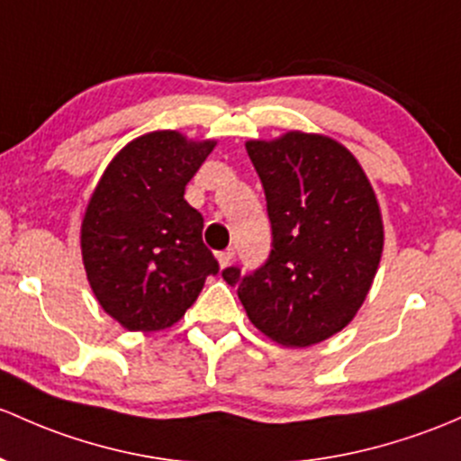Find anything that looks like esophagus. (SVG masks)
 <instances>
[{
  "mask_svg": "<svg viewBox=\"0 0 461 461\" xmlns=\"http://www.w3.org/2000/svg\"><path fill=\"white\" fill-rule=\"evenodd\" d=\"M234 256H236V251L234 249H225V251H218V265H221V267H227V265H231V260H234Z\"/></svg>",
  "mask_w": 461,
  "mask_h": 461,
  "instance_id": "esophagus-1",
  "label": "esophagus"
}]
</instances>
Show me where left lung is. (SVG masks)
<instances>
[{"label": "left lung", "instance_id": "left-lung-1", "mask_svg": "<svg viewBox=\"0 0 461 461\" xmlns=\"http://www.w3.org/2000/svg\"><path fill=\"white\" fill-rule=\"evenodd\" d=\"M271 222V251L251 274L222 269L256 329L285 347L342 331L369 294L384 227L369 178L322 134L247 141Z\"/></svg>", "mask_w": 461, "mask_h": 461}]
</instances>
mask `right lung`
I'll use <instances>...</instances> for the list:
<instances>
[{"label": "right lung", "instance_id": "right-lung-1", "mask_svg": "<svg viewBox=\"0 0 461 461\" xmlns=\"http://www.w3.org/2000/svg\"><path fill=\"white\" fill-rule=\"evenodd\" d=\"M214 145L174 130L143 134L92 194L81 222L84 267L104 312L130 331L172 327L218 274L201 212L183 198Z\"/></svg>", "mask_w": 461, "mask_h": 461}]
</instances>
